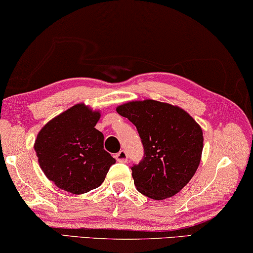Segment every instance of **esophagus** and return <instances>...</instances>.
Instances as JSON below:
<instances>
[{
    "label": "esophagus",
    "mask_w": 253,
    "mask_h": 253,
    "mask_svg": "<svg viewBox=\"0 0 253 253\" xmlns=\"http://www.w3.org/2000/svg\"><path fill=\"white\" fill-rule=\"evenodd\" d=\"M115 158H117L118 161H120V163H126L127 161V154L126 150H121L119 151L117 155H115Z\"/></svg>",
    "instance_id": "obj_1"
}]
</instances>
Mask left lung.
<instances>
[{
	"label": "left lung",
	"mask_w": 253,
	"mask_h": 253,
	"mask_svg": "<svg viewBox=\"0 0 253 253\" xmlns=\"http://www.w3.org/2000/svg\"><path fill=\"white\" fill-rule=\"evenodd\" d=\"M117 112L134 124L143 157L131 167L134 185L152 200L177 194L197 170L203 150V131L179 107L154 99L129 102Z\"/></svg>",
	"instance_id": "obj_1"
}]
</instances>
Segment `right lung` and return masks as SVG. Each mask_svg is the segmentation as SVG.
I'll use <instances>...</instances> for the list:
<instances>
[{
    "instance_id": "add662e5",
    "label": "right lung",
    "mask_w": 253,
    "mask_h": 253,
    "mask_svg": "<svg viewBox=\"0 0 253 253\" xmlns=\"http://www.w3.org/2000/svg\"><path fill=\"white\" fill-rule=\"evenodd\" d=\"M98 119V112L77 104L48 122L37 136L40 167L60 189L83 194L97 188L115 164L104 150V135L95 129Z\"/></svg>"
}]
</instances>
